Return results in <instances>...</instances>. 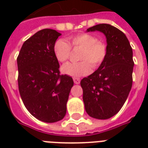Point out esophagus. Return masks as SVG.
Listing matches in <instances>:
<instances>
[{
    "instance_id": "obj_1",
    "label": "esophagus",
    "mask_w": 148,
    "mask_h": 148,
    "mask_svg": "<svg viewBox=\"0 0 148 148\" xmlns=\"http://www.w3.org/2000/svg\"><path fill=\"white\" fill-rule=\"evenodd\" d=\"M73 80H74V84H79L80 82H81V79L78 78V77H74Z\"/></svg>"
}]
</instances>
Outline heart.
<instances>
[{
	"label": "heart",
	"mask_w": 148,
	"mask_h": 148,
	"mask_svg": "<svg viewBox=\"0 0 148 148\" xmlns=\"http://www.w3.org/2000/svg\"><path fill=\"white\" fill-rule=\"evenodd\" d=\"M70 44L63 39H58L53 47V54L58 61L67 62L71 53V47L81 49L76 63H69L63 66L64 74L79 77L88 75L91 71L98 67L105 59L107 47L105 44L97 40V37L88 33H81L69 38Z\"/></svg>",
	"instance_id": "1"
}]
</instances>
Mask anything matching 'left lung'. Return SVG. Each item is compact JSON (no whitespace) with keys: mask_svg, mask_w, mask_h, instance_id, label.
Returning <instances> with one entry per match:
<instances>
[{"mask_svg":"<svg viewBox=\"0 0 148 148\" xmlns=\"http://www.w3.org/2000/svg\"><path fill=\"white\" fill-rule=\"evenodd\" d=\"M101 31L107 38V53L93 74L81 80L86 112L96 119H108L118 113L132 87L134 63L126 35L117 27L100 24L87 31Z\"/></svg>","mask_w":148,"mask_h":148,"instance_id":"1","label":"left lung"}]
</instances>
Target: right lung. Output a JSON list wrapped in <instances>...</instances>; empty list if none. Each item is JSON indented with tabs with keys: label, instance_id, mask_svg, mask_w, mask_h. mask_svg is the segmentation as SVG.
Wrapping results in <instances>:
<instances>
[{
	"label": "right lung",
	"instance_id": "obj_1",
	"mask_svg": "<svg viewBox=\"0 0 148 148\" xmlns=\"http://www.w3.org/2000/svg\"><path fill=\"white\" fill-rule=\"evenodd\" d=\"M61 34L53 29L38 31L23 44L17 58L18 88L25 108L47 123L64 117L74 85L71 77L60 75L53 47Z\"/></svg>",
	"mask_w": 148,
	"mask_h": 148
}]
</instances>
